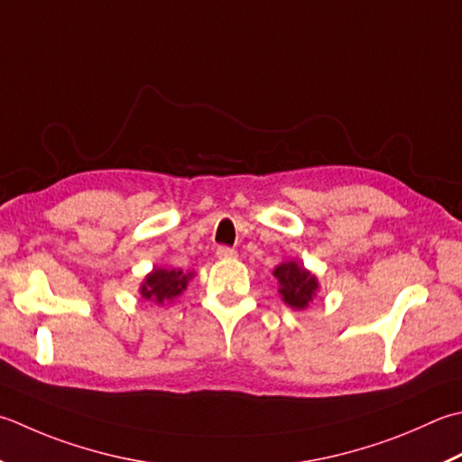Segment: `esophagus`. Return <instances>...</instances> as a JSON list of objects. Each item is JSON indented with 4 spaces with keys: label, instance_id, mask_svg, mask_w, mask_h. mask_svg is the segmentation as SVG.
<instances>
[{
    "label": "esophagus",
    "instance_id": "esophagus-1",
    "mask_svg": "<svg viewBox=\"0 0 462 462\" xmlns=\"http://www.w3.org/2000/svg\"><path fill=\"white\" fill-rule=\"evenodd\" d=\"M216 256H218L220 260H232V258H236V250L228 248V246H218L216 248Z\"/></svg>",
    "mask_w": 462,
    "mask_h": 462
}]
</instances>
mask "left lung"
Segmentation results:
<instances>
[{
    "mask_svg": "<svg viewBox=\"0 0 462 462\" xmlns=\"http://www.w3.org/2000/svg\"><path fill=\"white\" fill-rule=\"evenodd\" d=\"M278 280V292L282 300L296 310H304L312 298L319 292V280L310 274L300 262H282L273 273Z\"/></svg>",
    "mask_w": 462,
    "mask_h": 462,
    "instance_id": "left-lung-1",
    "label": "left lung"
}]
</instances>
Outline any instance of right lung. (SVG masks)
<instances>
[{
    "mask_svg": "<svg viewBox=\"0 0 462 462\" xmlns=\"http://www.w3.org/2000/svg\"><path fill=\"white\" fill-rule=\"evenodd\" d=\"M192 276L194 273L184 274L182 270L153 268L140 286V294L146 298V300H153L156 304L170 302L186 291L188 280Z\"/></svg>",
    "mask_w": 462,
    "mask_h": 462,
    "instance_id": "1",
    "label": "right lung"
}]
</instances>
